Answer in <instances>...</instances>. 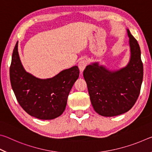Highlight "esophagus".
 I'll use <instances>...</instances> for the list:
<instances>
[{
    "mask_svg": "<svg viewBox=\"0 0 152 152\" xmlns=\"http://www.w3.org/2000/svg\"><path fill=\"white\" fill-rule=\"evenodd\" d=\"M87 66V61L84 60H80L79 61L78 63V68L80 69V72L82 73L83 70L85 69V68Z\"/></svg>",
    "mask_w": 152,
    "mask_h": 152,
    "instance_id": "34e87169",
    "label": "esophagus"
}]
</instances>
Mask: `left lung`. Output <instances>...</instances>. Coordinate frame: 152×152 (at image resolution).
<instances>
[{
	"mask_svg": "<svg viewBox=\"0 0 152 152\" xmlns=\"http://www.w3.org/2000/svg\"><path fill=\"white\" fill-rule=\"evenodd\" d=\"M131 58L125 68L110 71L98 62L83 72L92 107L104 117H114L129 110L137 101L143 81V67L140 45L127 29Z\"/></svg>",
	"mask_w": 152,
	"mask_h": 152,
	"instance_id": "8db88e82",
	"label": "left lung"
}]
</instances>
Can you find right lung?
Here are the masks:
<instances>
[{"instance_id": "obj_1", "label": "right lung", "mask_w": 152, "mask_h": 152, "mask_svg": "<svg viewBox=\"0 0 152 152\" xmlns=\"http://www.w3.org/2000/svg\"><path fill=\"white\" fill-rule=\"evenodd\" d=\"M78 66L62 70L48 79L36 78L27 72L20 62L18 42L15 46L10 66L12 88L19 104L31 116L50 120L62 114L68 94L79 77Z\"/></svg>"}]
</instances>
